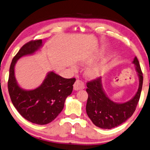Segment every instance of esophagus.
<instances>
[{"label":"esophagus","instance_id":"34e87169","mask_svg":"<svg viewBox=\"0 0 150 150\" xmlns=\"http://www.w3.org/2000/svg\"><path fill=\"white\" fill-rule=\"evenodd\" d=\"M85 88L84 83L81 80H76L75 84L73 85V89L75 91H78V90L83 89Z\"/></svg>","mask_w":150,"mask_h":150}]
</instances>
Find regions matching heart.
Wrapping results in <instances>:
<instances>
[{
  "label": "heart",
  "instance_id": "b5f03b06",
  "mask_svg": "<svg viewBox=\"0 0 150 150\" xmlns=\"http://www.w3.org/2000/svg\"><path fill=\"white\" fill-rule=\"evenodd\" d=\"M94 61L95 59H89V60L85 61V63H91L93 62ZM103 71L104 66L103 65H101V64H94V65H92L89 66V67H87L86 71H85V73H86V75L89 77L94 78L100 75L103 72Z\"/></svg>",
  "mask_w": 150,
  "mask_h": 150
}]
</instances>
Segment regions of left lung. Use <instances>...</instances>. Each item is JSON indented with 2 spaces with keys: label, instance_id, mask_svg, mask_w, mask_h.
Returning <instances> with one entry per match:
<instances>
[{
  "label": "left lung",
  "instance_id": "1",
  "mask_svg": "<svg viewBox=\"0 0 150 150\" xmlns=\"http://www.w3.org/2000/svg\"><path fill=\"white\" fill-rule=\"evenodd\" d=\"M139 77V87L132 99L125 103H119L111 101L105 94L102 86L101 77L87 83L88 99L86 112L92 122L102 129L117 127L132 117L139 100L143 85V74L138 59L133 61Z\"/></svg>",
  "mask_w": 150,
  "mask_h": 150
}]
</instances>
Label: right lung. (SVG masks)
Returning <instances> with one entry per match:
<instances>
[{
  "label": "right lung",
  "instance_id": "obj_1",
  "mask_svg": "<svg viewBox=\"0 0 150 150\" xmlns=\"http://www.w3.org/2000/svg\"><path fill=\"white\" fill-rule=\"evenodd\" d=\"M42 46L40 39L29 41L21 47L12 61L8 81L9 96L16 110L27 120L39 125L47 124L57 117L63 110L66 98L72 93L76 80L65 79L51 71L36 89L21 88L15 75L16 63L22 57L35 53Z\"/></svg>",
  "mask_w": 150,
  "mask_h": 150
}]
</instances>
